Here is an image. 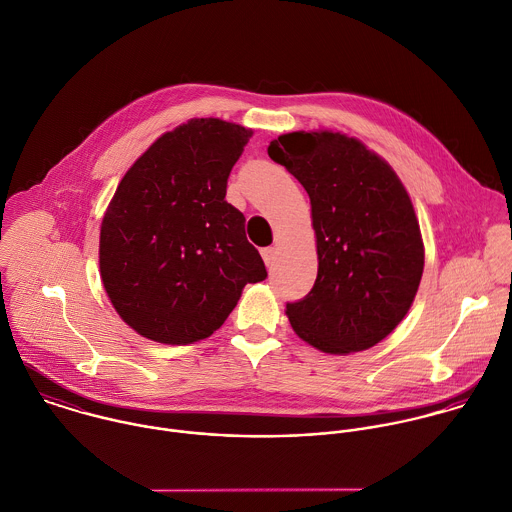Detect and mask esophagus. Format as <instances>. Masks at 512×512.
Here are the masks:
<instances>
[{"label":"esophagus","mask_w":512,"mask_h":512,"mask_svg":"<svg viewBox=\"0 0 512 512\" xmlns=\"http://www.w3.org/2000/svg\"><path fill=\"white\" fill-rule=\"evenodd\" d=\"M261 255H263L265 265H267V267H273L275 261H277V247H265V249L261 251Z\"/></svg>","instance_id":"obj_1"}]
</instances>
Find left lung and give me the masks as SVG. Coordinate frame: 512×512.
<instances>
[{"instance_id":"left-lung-1","label":"left lung","mask_w":512,"mask_h":512,"mask_svg":"<svg viewBox=\"0 0 512 512\" xmlns=\"http://www.w3.org/2000/svg\"><path fill=\"white\" fill-rule=\"evenodd\" d=\"M307 190L318 275L287 305L293 330L326 354L362 352L408 314L425 249L408 190L394 168L354 136L281 134L267 148Z\"/></svg>"}]
</instances>
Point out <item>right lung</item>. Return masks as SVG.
Masks as SVG:
<instances>
[{
	"mask_svg": "<svg viewBox=\"0 0 512 512\" xmlns=\"http://www.w3.org/2000/svg\"><path fill=\"white\" fill-rule=\"evenodd\" d=\"M251 128L192 118L164 132L124 174L104 211L99 265L118 316L140 336H211L243 287L267 277L245 217L225 202Z\"/></svg>",
	"mask_w": 512,
	"mask_h": 512,
	"instance_id": "add662e5",
	"label": "right lung"
}]
</instances>
